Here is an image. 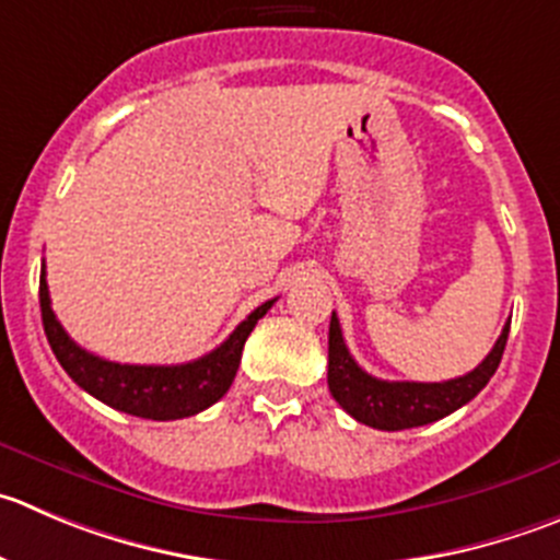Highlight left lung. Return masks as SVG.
I'll return each instance as SVG.
<instances>
[{"label": "left lung", "mask_w": 560, "mask_h": 560, "mask_svg": "<svg viewBox=\"0 0 560 560\" xmlns=\"http://www.w3.org/2000/svg\"><path fill=\"white\" fill-rule=\"evenodd\" d=\"M509 324L494 340L492 351L483 357L470 374L456 376L448 382H387L365 374L354 363V357L346 349L340 322L332 313L329 322V371L327 385L335 401L346 409L354 420L365 425H374L382 431L415 429V425L434 423L445 415L456 412L467 401L478 396L498 371L500 357H503L505 340H509Z\"/></svg>", "instance_id": "1"}]
</instances>
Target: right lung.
Returning <instances> with one entry per match:
<instances>
[{
  "label": "right lung",
  "instance_id": "right-lung-1",
  "mask_svg": "<svg viewBox=\"0 0 560 560\" xmlns=\"http://www.w3.org/2000/svg\"><path fill=\"white\" fill-rule=\"evenodd\" d=\"M275 305V300L255 307L231 335L225 343L217 346L209 354L197 357L191 363L180 365H126L112 363L98 354H90L88 349L68 338L62 324L57 322L51 311L49 285H46V266L40 271V316H44L46 338L51 351L66 369V374L77 382L82 390L98 401L109 404L112 409H120L126 415L148 420H178L189 415L203 412L211 404L220 401L233 385L238 363H242V349L247 343L249 332L266 316V311Z\"/></svg>",
  "mask_w": 560,
  "mask_h": 560
}]
</instances>
